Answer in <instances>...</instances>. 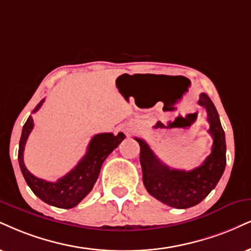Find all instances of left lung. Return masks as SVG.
<instances>
[{
	"label": "left lung",
	"mask_w": 251,
	"mask_h": 251,
	"mask_svg": "<svg viewBox=\"0 0 251 251\" xmlns=\"http://www.w3.org/2000/svg\"><path fill=\"white\" fill-rule=\"evenodd\" d=\"M198 103L205 107L208 132L213 137L212 152L191 171L171 169L154 156L145 141L135 137L141 147L140 160L147 191L165 205L185 209L198 205L216 186L226 168V140L219 114L208 95L201 93Z\"/></svg>",
	"instance_id": "8db88e82"
}]
</instances>
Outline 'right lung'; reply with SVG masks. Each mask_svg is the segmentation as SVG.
Returning a JSON list of instances; mask_svg holds the SVG:
<instances>
[{"label":"right lung","mask_w":251,"mask_h":251,"mask_svg":"<svg viewBox=\"0 0 251 251\" xmlns=\"http://www.w3.org/2000/svg\"><path fill=\"white\" fill-rule=\"evenodd\" d=\"M45 99L37 104L32 113L42 107ZM33 129L32 116L27 117L25 125L23 126L22 136L20 140V149H18V163H20L21 171L29 185L31 191L49 205L58 207V208H73L85 198L98 180L100 170L104 159L113 152L115 148L125 140V134L119 132L116 136L111 132L98 134L89 142L87 152L80 159L76 166L73 170L65 175L64 177L58 179L55 182L46 181L43 179L35 177L29 170L26 169L23 159L24 148L30 132Z\"/></svg>","instance_id":"right-lung-1"}]
</instances>
